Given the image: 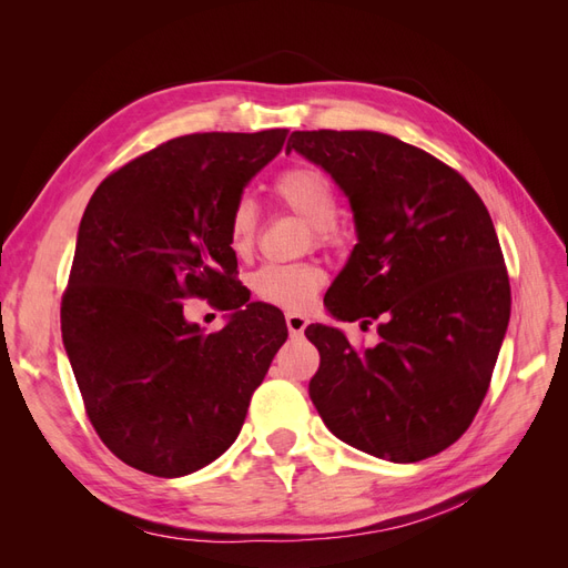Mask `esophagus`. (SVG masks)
Instances as JSON below:
<instances>
[{
  "mask_svg": "<svg viewBox=\"0 0 568 568\" xmlns=\"http://www.w3.org/2000/svg\"><path fill=\"white\" fill-rule=\"evenodd\" d=\"M286 326H288V332L294 334V336H301L303 332H305V326L311 324V320H307L305 315H301V313H286Z\"/></svg>",
  "mask_w": 568,
  "mask_h": 568,
  "instance_id": "esophagus-1",
  "label": "esophagus"
}]
</instances>
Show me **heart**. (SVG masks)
Returning <instances> with one entry per match:
<instances>
[{"instance_id":"b5f03b06","label":"heart","mask_w":568,"mask_h":568,"mask_svg":"<svg viewBox=\"0 0 568 568\" xmlns=\"http://www.w3.org/2000/svg\"><path fill=\"white\" fill-rule=\"evenodd\" d=\"M277 201L296 213L305 222H311L315 242L334 244L341 239L336 225L338 201L336 192L322 170L313 165L286 168L272 184ZM227 242L236 255H248L255 242V209L248 199H242L227 222ZM324 284V270L313 263H291V265H263L253 274V294L277 307L301 311L311 305L317 291Z\"/></svg>"}]
</instances>
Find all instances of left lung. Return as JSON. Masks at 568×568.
<instances>
[{
  "label": "left lung",
  "mask_w": 568,
  "mask_h": 568,
  "mask_svg": "<svg viewBox=\"0 0 568 568\" xmlns=\"http://www.w3.org/2000/svg\"><path fill=\"white\" fill-rule=\"evenodd\" d=\"M324 168L348 196L357 244L324 305L343 322L379 320L374 348L311 324L320 351L311 398L329 432L390 462L453 445L484 403L511 294L488 209L457 170L390 134L313 130L286 153Z\"/></svg>",
  "instance_id": "obj_1"
}]
</instances>
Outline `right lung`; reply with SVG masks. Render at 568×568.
Instances as JSON below:
<instances>
[{
	"mask_svg": "<svg viewBox=\"0 0 568 568\" xmlns=\"http://www.w3.org/2000/svg\"><path fill=\"white\" fill-rule=\"evenodd\" d=\"M286 130L199 132L118 168L84 209L61 301V334L84 409L130 467L178 478L236 440L286 322L236 286L227 222ZM232 310L220 333L181 301Z\"/></svg>",
	"mask_w": 568,
	"mask_h": 568,
	"instance_id": "right-lung-1",
	"label": "right lung"
}]
</instances>
